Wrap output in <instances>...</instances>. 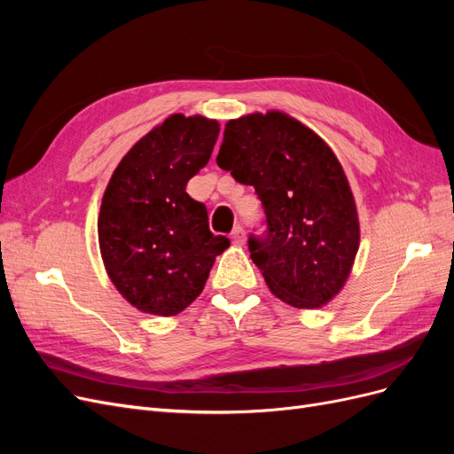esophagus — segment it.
Instances as JSON below:
<instances>
[{"mask_svg": "<svg viewBox=\"0 0 454 454\" xmlns=\"http://www.w3.org/2000/svg\"><path fill=\"white\" fill-rule=\"evenodd\" d=\"M231 240H232V244L242 246V244L246 242V232H244V229H242V227H235V229H232Z\"/></svg>", "mask_w": 454, "mask_h": 454, "instance_id": "34e87169", "label": "esophagus"}]
</instances>
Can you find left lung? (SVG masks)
<instances>
[{
  "label": "left lung",
  "mask_w": 454,
  "mask_h": 454,
  "mask_svg": "<svg viewBox=\"0 0 454 454\" xmlns=\"http://www.w3.org/2000/svg\"><path fill=\"white\" fill-rule=\"evenodd\" d=\"M215 162L252 185L265 231L248 248L270 292L297 309L339 294L360 244L352 191L333 151L280 112L229 121Z\"/></svg>",
  "instance_id": "1"
}]
</instances>
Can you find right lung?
<instances>
[{"label": "right lung", "instance_id": "1", "mask_svg": "<svg viewBox=\"0 0 454 454\" xmlns=\"http://www.w3.org/2000/svg\"><path fill=\"white\" fill-rule=\"evenodd\" d=\"M217 121L176 114L122 157L102 199L98 240L109 278L130 305L172 316L200 295L229 239L185 193L210 160Z\"/></svg>", "mask_w": 454, "mask_h": 454}]
</instances>
